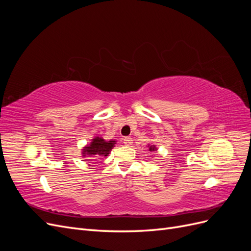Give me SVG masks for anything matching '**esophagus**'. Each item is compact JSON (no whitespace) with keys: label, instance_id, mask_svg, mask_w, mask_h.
<instances>
[{"label":"esophagus","instance_id":"obj_1","mask_svg":"<svg viewBox=\"0 0 251 251\" xmlns=\"http://www.w3.org/2000/svg\"><path fill=\"white\" fill-rule=\"evenodd\" d=\"M123 141H124V143L126 144V146H131V144L133 143V139L131 137H125L123 139Z\"/></svg>","mask_w":251,"mask_h":251}]
</instances>
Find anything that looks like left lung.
<instances>
[{"mask_svg":"<svg viewBox=\"0 0 251 251\" xmlns=\"http://www.w3.org/2000/svg\"><path fill=\"white\" fill-rule=\"evenodd\" d=\"M148 147H149V150H150L151 151H157V148H156V146H153V144H148Z\"/></svg>","mask_w":251,"mask_h":251,"instance_id":"1","label":"left lung"}]
</instances>
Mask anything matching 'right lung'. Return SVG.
<instances>
[{"label": "right lung", "mask_w": 251, "mask_h": 251, "mask_svg": "<svg viewBox=\"0 0 251 251\" xmlns=\"http://www.w3.org/2000/svg\"><path fill=\"white\" fill-rule=\"evenodd\" d=\"M116 141L115 140H109L105 141L102 137H94L89 144H87L86 147L82 148L81 151V155L82 157L88 158L86 161H91L93 159H96L98 157H107L112 149L115 147Z\"/></svg>", "instance_id": "1"}]
</instances>
